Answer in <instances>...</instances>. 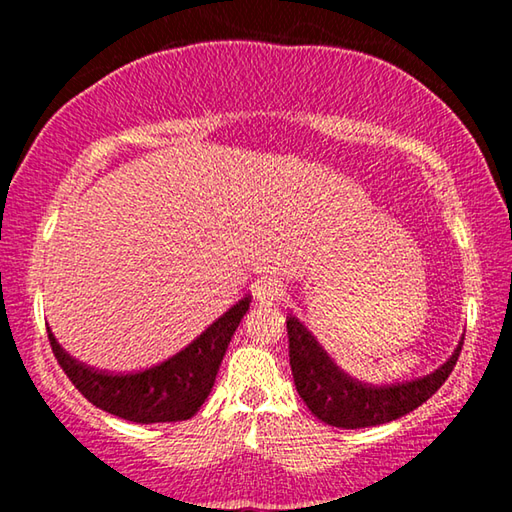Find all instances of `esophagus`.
<instances>
[{"mask_svg": "<svg viewBox=\"0 0 512 512\" xmlns=\"http://www.w3.org/2000/svg\"><path fill=\"white\" fill-rule=\"evenodd\" d=\"M255 298L262 302V305H277V302L287 298V291H284L277 282L264 280L255 287Z\"/></svg>", "mask_w": 512, "mask_h": 512, "instance_id": "esophagus-1", "label": "esophagus"}]
</instances>
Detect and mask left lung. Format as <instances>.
<instances>
[{"label": "left lung", "instance_id": "1", "mask_svg": "<svg viewBox=\"0 0 512 512\" xmlns=\"http://www.w3.org/2000/svg\"><path fill=\"white\" fill-rule=\"evenodd\" d=\"M287 332L291 372L298 395L320 422L341 429L375 427L418 409L452 375L465 339L463 336L452 357L429 375L402 384L372 386L345 375L296 316H287Z\"/></svg>", "mask_w": 512, "mask_h": 512}]
</instances>
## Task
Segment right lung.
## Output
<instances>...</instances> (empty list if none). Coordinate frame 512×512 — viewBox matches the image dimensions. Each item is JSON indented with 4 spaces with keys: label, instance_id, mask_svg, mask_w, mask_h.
<instances>
[{
    "label": "right lung",
    "instance_id": "add662e5",
    "mask_svg": "<svg viewBox=\"0 0 512 512\" xmlns=\"http://www.w3.org/2000/svg\"><path fill=\"white\" fill-rule=\"evenodd\" d=\"M248 309L250 296L232 305L187 348L167 361L128 375H110L106 370H94L79 363L60 348L49 327L47 334L60 368L97 409L137 424L180 422L192 418L207 400L232 334Z\"/></svg>",
    "mask_w": 512,
    "mask_h": 512
}]
</instances>
